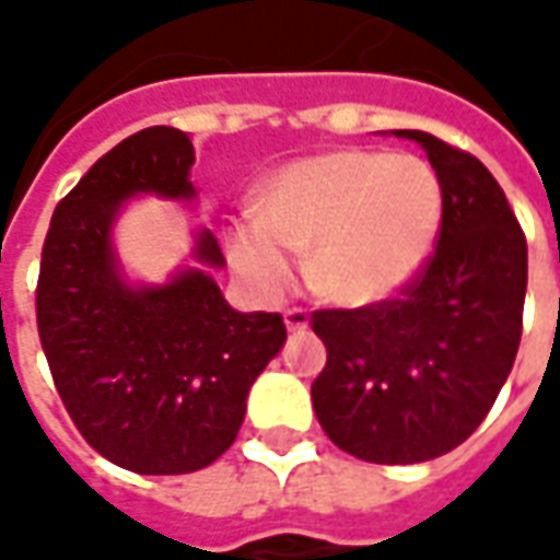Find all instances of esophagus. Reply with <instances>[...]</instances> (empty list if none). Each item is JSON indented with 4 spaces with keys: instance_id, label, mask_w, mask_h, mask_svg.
Segmentation results:
<instances>
[{
    "instance_id": "34e87169",
    "label": "esophagus",
    "mask_w": 560,
    "mask_h": 560,
    "mask_svg": "<svg viewBox=\"0 0 560 560\" xmlns=\"http://www.w3.org/2000/svg\"><path fill=\"white\" fill-rule=\"evenodd\" d=\"M284 327L291 329V332H303L308 327V312L305 308H288L284 312Z\"/></svg>"
}]
</instances>
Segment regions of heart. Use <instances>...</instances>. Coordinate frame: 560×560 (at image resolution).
I'll return each mask as SVG.
<instances>
[{"mask_svg":"<svg viewBox=\"0 0 560 560\" xmlns=\"http://www.w3.org/2000/svg\"><path fill=\"white\" fill-rule=\"evenodd\" d=\"M444 197L425 161L336 149L281 167L260 195L257 219L233 233V267L257 291L281 293L291 255L324 300L348 308L401 291L429 260Z\"/></svg>","mask_w":560,"mask_h":560,"instance_id":"obj_1","label":"heart"}]
</instances>
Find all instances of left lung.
<instances>
[{
	"label": "left lung",
	"instance_id": "8db88e82",
	"mask_svg": "<svg viewBox=\"0 0 560 560\" xmlns=\"http://www.w3.org/2000/svg\"><path fill=\"white\" fill-rule=\"evenodd\" d=\"M393 135L420 143L441 183L438 245L399 300L312 315L327 345L312 401L339 450L417 465L468 441L504 387L522 339L528 245L480 159L429 131Z\"/></svg>",
	"mask_w": 560,
	"mask_h": 560
}]
</instances>
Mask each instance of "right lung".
I'll list each match as a JSON object with an SVG mask.
<instances>
[{
    "instance_id": "obj_1",
    "label": "right lung",
    "mask_w": 560,
    "mask_h": 560,
    "mask_svg": "<svg viewBox=\"0 0 560 560\" xmlns=\"http://www.w3.org/2000/svg\"><path fill=\"white\" fill-rule=\"evenodd\" d=\"M191 138L143 128L68 191L44 240L38 336L66 411L104 458L135 474H191L236 441L257 375L281 351V315L236 312L209 276L219 240L195 233L197 267L135 284L114 245L131 197L195 200Z\"/></svg>"
}]
</instances>
